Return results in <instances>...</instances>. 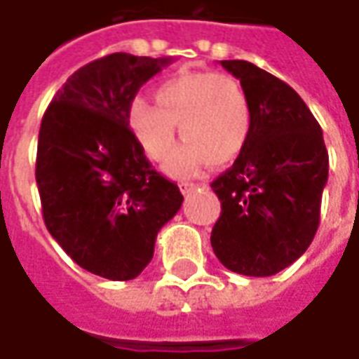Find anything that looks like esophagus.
<instances>
[{"instance_id": "obj_1", "label": "esophagus", "mask_w": 359, "mask_h": 359, "mask_svg": "<svg viewBox=\"0 0 359 359\" xmlns=\"http://www.w3.org/2000/svg\"><path fill=\"white\" fill-rule=\"evenodd\" d=\"M200 187L204 189V184H194V182H182V184H180V192H182V194H190V192H194V190L200 189Z\"/></svg>"}]
</instances>
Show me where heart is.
I'll list each match as a JSON object with an SVG mask.
<instances>
[{"label": "heart", "mask_w": 359, "mask_h": 359, "mask_svg": "<svg viewBox=\"0 0 359 359\" xmlns=\"http://www.w3.org/2000/svg\"><path fill=\"white\" fill-rule=\"evenodd\" d=\"M157 104L135 97L129 106V128L149 159L167 163V172L179 179L196 175L206 163L222 167L240 155L251 133V108L236 78L218 72H184L163 82Z\"/></svg>", "instance_id": "b5f03b06"}]
</instances>
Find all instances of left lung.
<instances>
[{
  "label": "left lung",
  "instance_id": "obj_1",
  "mask_svg": "<svg viewBox=\"0 0 359 359\" xmlns=\"http://www.w3.org/2000/svg\"><path fill=\"white\" fill-rule=\"evenodd\" d=\"M220 65L250 100L251 133L233 165L210 184L222 202L212 250L230 271L269 277L314 240L328 151L318 121L289 84L248 60Z\"/></svg>",
  "mask_w": 359,
  "mask_h": 359
}]
</instances>
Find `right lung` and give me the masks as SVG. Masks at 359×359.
Returning <instances> with one entry per match:
<instances>
[{
	"instance_id": "add662e5",
	"label": "right lung",
	"mask_w": 359,
	"mask_h": 359,
	"mask_svg": "<svg viewBox=\"0 0 359 359\" xmlns=\"http://www.w3.org/2000/svg\"><path fill=\"white\" fill-rule=\"evenodd\" d=\"M170 60L97 58L68 78L41 121L35 177L46 230L104 279H135L182 204L179 187L153 169L129 129L139 88Z\"/></svg>"
}]
</instances>
